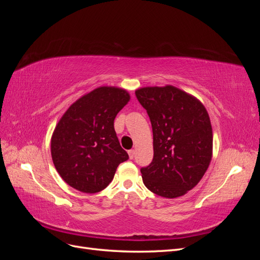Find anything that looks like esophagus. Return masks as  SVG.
<instances>
[{
  "label": "esophagus",
  "mask_w": 260,
  "mask_h": 260,
  "mask_svg": "<svg viewBox=\"0 0 260 260\" xmlns=\"http://www.w3.org/2000/svg\"><path fill=\"white\" fill-rule=\"evenodd\" d=\"M128 154L130 159H133V157H135V149H130V151H128Z\"/></svg>",
  "instance_id": "esophagus-1"
}]
</instances>
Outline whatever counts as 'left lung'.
Returning <instances> with one entry per match:
<instances>
[{
	"instance_id": "obj_1",
	"label": "left lung",
	"mask_w": 260,
	"mask_h": 260,
	"mask_svg": "<svg viewBox=\"0 0 260 260\" xmlns=\"http://www.w3.org/2000/svg\"><path fill=\"white\" fill-rule=\"evenodd\" d=\"M153 128L154 157L141 169L149 191L166 199L182 196L198 184L212 157V128L200 100L174 85L136 91Z\"/></svg>"
}]
</instances>
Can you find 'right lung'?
<instances>
[{
    "label": "right lung",
    "instance_id": "obj_1",
    "mask_svg": "<svg viewBox=\"0 0 260 260\" xmlns=\"http://www.w3.org/2000/svg\"><path fill=\"white\" fill-rule=\"evenodd\" d=\"M130 101L117 86H100L84 94L61 116L51 139L54 166L61 179L83 193L100 192L112 182L129 156L120 146L114 120Z\"/></svg>",
    "mask_w": 260,
    "mask_h": 260
}]
</instances>
